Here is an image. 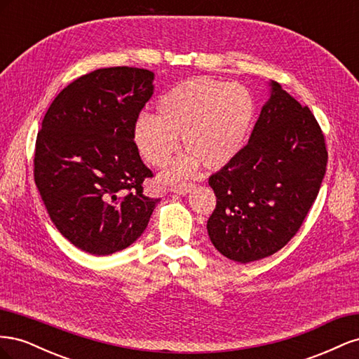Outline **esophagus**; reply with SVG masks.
Here are the masks:
<instances>
[{"label": "esophagus", "instance_id": "obj_1", "mask_svg": "<svg viewBox=\"0 0 359 359\" xmlns=\"http://www.w3.org/2000/svg\"><path fill=\"white\" fill-rule=\"evenodd\" d=\"M193 187H194L193 184H191V182H189V184H180V186L172 187L170 190H172L173 193H177V194H181V196H184V194L190 193V190H191Z\"/></svg>", "mask_w": 359, "mask_h": 359}]
</instances>
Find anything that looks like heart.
Listing matches in <instances>:
<instances>
[{"label":"heart","instance_id":"obj_1","mask_svg":"<svg viewBox=\"0 0 359 359\" xmlns=\"http://www.w3.org/2000/svg\"><path fill=\"white\" fill-rule=\"evenodd\" d=\"M256 118V102L245 86L208 78L184 81L160 95L154 116L136 119L133 137L144 158L166 166L181 137L187 154L165 173L168 181L190 175L199 163L222 168L241 153Z\"/></svg>","mask_w":359,"mask_h":359}]
</instances>
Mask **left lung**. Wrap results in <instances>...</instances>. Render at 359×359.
<instances>
[{
  "mask_svg": "<svg viewBox=\"0 0 359 359\" xmlns=\"http://www.w3.org/2000/svg\"><path fill=\"white\" fill-rule=\"evenodd\" d=\"M248 144L208 184L215 210L210 240L227 259L255 262L283 248L316 199L328 153L307 106L271 81Z\"/></svg>",
  "mask_w": 359,
  "mask_h": 359,
  "instance_id": "8db88e82",
  "label": "left lung"
}]
</instances>
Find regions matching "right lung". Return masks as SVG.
Instances as JSON below:
<instances>
[{
    "mask_svg": "<svg viewBox=\"0 0 359 359\" xmlns=\"http://www.w3.org/2000/svg\"><path fill=\"white\" fill-rule=\"evenodd\" d=\"M154 73L99 69L52 102L36 140L34 180L52 223L83 252H119L147 229L160 199L144 194L153 177L133 137L154 93Z\"/></svg>",
    "mask_w": 359,
    "mask_h": 359,
    "instance_id": "1",
    "label": "right lung"
}]
</instances>
